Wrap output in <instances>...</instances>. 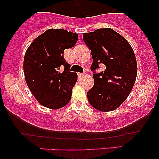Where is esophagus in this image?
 Segmentation results:
<instances>
[{
  "label": "esophagus",
  "instance_id": "obj_1",
  "mask_svg": "<svg viewBox=\"0 0 159 159\" xmlns=\"http://www.w3.org/2000/svg\"><path fill=\"white\" fill-rule=\"evenodd\" d=\"M77 75H78L79 77H82L83 75H84V73H78Z\"/></svg>",
  "mask_w": 159,
  "mask_h": 159
}]
</instances>
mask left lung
Returning <instances> with one entry per match:
<instances>
[{
    "label": "left lung",
    "instance_id": "1",
    "mask_svg": "<svg viewBox=\"0 0 159 159\" xmlns=\"http://www.w3.org/2000/svg\"><path fill=\"white\" fill-rule=\"evenodd\" d=\"M83 40L92 52L95 83L87 93L88 102L100 111L116 110L131 92L137 75L135 55L130 43L113 29H99L84 33ZM105 70L94 71L99 65Z\"/></svg>",
    "mask_w": 159,
    "mask_h": 159
}]
</instances>
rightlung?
I'll use <instances>...</instances> for the list:
<instances>
[{
    "label": "right lung",
    "mask_w": 159,
    "mask_h": 159,
    "mask_svg": "<svg viewBox=\"0 0 159 159\" xmlns=\"http://www.w3.org/2000/svg\"><path fill=\"white\" fill-rule=\"evenodd\" d=\"M77 40V33L51 29L36 37L25 52V80L32 95L46 107L59 109L71 100L77 74L69 71L64 52Z\"/></svg>",
    "instance_id": "1"
}]
</instances>
